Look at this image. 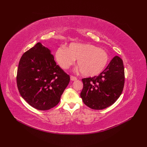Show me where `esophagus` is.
Masks as SVG:
<instances>
[{
	"label": "esophagus",
	"mask_w": 147,
	"mask_h": 147,
	"mask_svg": "<svg viewBox=\"0 0 147 147\" xmlns=\"http://www.w3.org/2000/svg\"><path fill=\"white\" fill-rule=\"evenodd\" d=\"M70 78H71V81H76L78 80V78L76 77L75 76H70Z\"/></svg>",
	"instance_id": "34e87169"
}]
</instances>
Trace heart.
Instances as JSON below:
<instances>
[{
    "label": "heart",
    "instance_id": "1",
    "mask_svg": "<svg viewBox=\"0 0 147 147\" xmlns=\"http://www.w3.org/2000/svg\"><path fill=\"white\" fill-rule=\"evenodd\" d=\"M55 57L63 69H67L77 60L81 73L86 77L98 75L109 61V55L104 49L90 43H73L67 49L59 47Z\"/></svg>",
    "mask_w": 147,
    "mask_h": 147
}]
</instances>
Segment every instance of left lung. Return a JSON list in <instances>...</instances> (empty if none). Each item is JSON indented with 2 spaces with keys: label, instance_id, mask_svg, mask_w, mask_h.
<instances>
[{
  "label": "left lung",
  "instance_id": "obj_1",
  "mask_svg": "<svg viewBox=\"0 0 147 147\" xmlns=\"http://www.w3.org/2000/svg\"><path fill=\"white\" fill-rule=\"evenodd\" d=\"M82 82L83 88L80 96L84 104L95 110L109 107L123 92L124 85L123 60L115 56L98 76L83 78Z\"/></svg>",
  "mask_w": 147,
  "mask_h": 147
}]
</instances>
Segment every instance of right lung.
I'll return each mask as SVG.
<instances>
[{"instance_id": "1", "label": "right lung", "mask_w": 147, "mask_h": 147, "mask_svg": "<svg viewBox=\"0 0 147 147\" xmlns=\"http://www.w3.org/2000/svg\"><path fill=\"white\" fill-rule=\"evenodd\" d=\"M70 77L56 64L41 43L24 52L19 62L16 82L20 95L32 107L49 110L60 102Z\"/></svg>"}]
</instances>
